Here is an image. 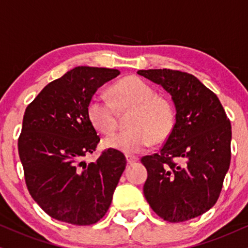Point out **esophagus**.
<instances>
[{
    "instance_id": "34e87169",
    "label": "esophagus",
    "mask_w": 248,
    "mask_h": 248,
    "mask_svg": "<svg viewBox=\"0 0 248 248\" xmlns=\"http://www.w3.org/2000/svg\"><path fill=\"white\" fill-rule=\"evenodd\" d=\"M126 159H127V162L128 164H134V162L139 161V158L137 156H134V155H126Z\"/></svg>"
}]
</instances>
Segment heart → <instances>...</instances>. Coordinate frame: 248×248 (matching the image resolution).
I'll return each instance as SVG.
<instances>
[{
	"instance_id": "heart-1",
	"label": "heart",
	"mask_w": 248,
	"mask_h": 248,
	"mask_svg": "<svg viewBox=\"0 0 248 248\" xmlns=\"http://www.w3.org/2000/svg\"><path fill=\"white\" fill-rule=\"evenodd\" d=\"M113 103L104 96L95 95L87 105V115L92 124L102 134L113 133L117 127V111L131 109L127 130L104 140L106 147L135 155L152 143L165 142L175 126L174 108L167 99L156 96L149 83L137 77L124 78L111 89ZM116 108H114V106Z\"/></svg>"
}]
</instances>
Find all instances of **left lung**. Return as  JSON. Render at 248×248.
Segmentation results:
<instances>
[{"mask_svg": "<svg viewBox=\"0 0 248 248\" xmlns=\"http://www.w3.org/2000/svg\"><path fill=\"white\" fill-rule=\"evenodd\" d=\"M171 95L176 122L160 151L140 159L144 196L153 212L177 223L203 214L220 197L231 159V124L220 99L186 72L142 70Z\"/></svg>", "mask_w": 248, "mask_h": 248, "instance_id": "obj_1", "label": "left lung"}]
</instances>
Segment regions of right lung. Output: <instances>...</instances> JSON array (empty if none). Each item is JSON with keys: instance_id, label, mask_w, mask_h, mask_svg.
Here are the masks:
<instances>
[{"instance_id": "right-lung-1", "label": "right lung", "mask_w": 248, "mask_h": 248, "mask_svg": "<svg viewBox=\"0 0 248 248\" xmlns=\"http://www.w3.org/2000/svg\"><path fill=\"white\" fill-rule=\"evenodd\" d=\"M114 68L78 66L43 88L26 108L18 139L25 182L32 198L55 220L95 224L106 214L127 160L114 149L95 162L99 136L87 105L99 87L114 79Z\"/></svg>"}]
</instances>
